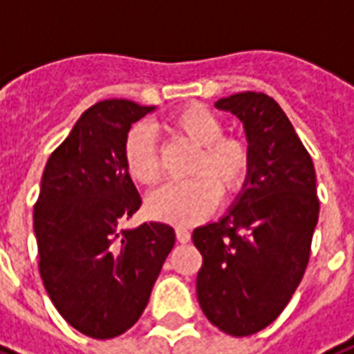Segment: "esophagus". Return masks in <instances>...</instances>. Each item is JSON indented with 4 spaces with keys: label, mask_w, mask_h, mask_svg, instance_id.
Wrapping results in <instances>:
<instances>
[{
    "label": "esophagus",
    "mask_w": 354,
    "mask_h": 354,
    "mask_svg": "<svg viewBox=\"0 0 354 354\" xmlns=\"http://www.w3.org/2000/svg\"><path fill=\"white\" fill-rule=\"evenodd\" d=\"M175 235H177V241L179 243H189L191 241V231L185 227H177L175 229Z\"/></svg>",
    "instance_id": "34e87169"
}]
</instances>
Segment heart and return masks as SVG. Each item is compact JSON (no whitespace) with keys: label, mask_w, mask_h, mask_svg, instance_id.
<instances>
[{"label":"heart","mask_w":354,"mask_h":354,"mask_svg":"<svg viewBox=\"0 0 354 354\" xmlns=\"http://www.w3.org/2000/svg\"><path fill=\"white\" fill-rule=\"evenodd\" d=\"M169 129L198 145L189 173L183 181H169L148 196L152 218L173 225H191L218 206L219 194H235L245 185L250 167L248 146L237 136L221 135L223 123L201 104L181 107L169 117ZM125 165L140 185H152L160 175L153 131L146 123L135 125L125 138Z\"/></svg>","instance_id":"heart-1"}]
</instances>
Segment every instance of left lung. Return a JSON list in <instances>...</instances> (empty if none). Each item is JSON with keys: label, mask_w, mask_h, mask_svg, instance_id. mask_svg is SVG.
Masks as SVG:
<instances>
[{"label": "left lung", "mask_w": 354, "mask_h": 354, "mask_svg": "<svg viewBox=\"0 0 354 354\" xmlns=\"http://www.w3.org/2000/svg\"><path fill=\"white\" fill-rule=\"evenodd\" d=\"M214 106L245 127L250 167L227 212L192 231L196 295L214 326L245 337L270 326L301 283L320 202L310 153L274 98L239 92Z\"/></svg>", "instance_id": "left-lung-1"}]
</instances>
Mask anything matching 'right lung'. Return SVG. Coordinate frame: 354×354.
I'll return each mask as SVG.
<instances>
[{
  "instance_id": "add662e5",
  "label": "right lung",
  "mask_w": 354,
  "mask_h": 354,
  "mask_svg": "<svg viewBox=\"0 0 354 354\" xmlns=\"http://www.w3.org/2000/svg\"><path fill=\"white\" fill-rule=\"evenodd\" d=\"M153 109L131 100L88 107L50 156L34 206L44 287L61 316L94 339L135 326L175 245L167 223L121 227L142 204L125 138Z\"/></svg>"
}]
</instances>
